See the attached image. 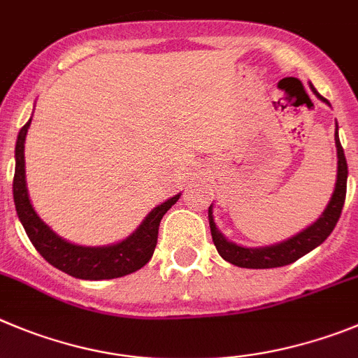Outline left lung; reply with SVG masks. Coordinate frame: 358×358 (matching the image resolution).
<instances>
[{"label": "left lung", "instance_id": "8db88e82", "mask_svg": "<svg viewBox=\"0 0 358 358\" xmlns=\"http://www.w3.org/2000/svg\"><path fill=\"white\" fill-rule=\"evenodd\" d=\"M314 90V88H313ZM317 97L321 101L329 104V101L321 97L316 90H314ZM336 147H337V181L336 188H334L332 199H330L329 206L324 208L323 215L314 222L313 225H309L307 229H303L301 232H298L293 238L282 241V243L270 245V247H259V248H248L241 247V245H236L232 241H229L222 232L216 229L215 218H213V204L209 206V227H211V236L213 243H215L216 250L225 261H229L231 264L239 268H252V270H264V268H278L286 266L291 262L298 261L300 257H303L306 254H309L310 250H314L316 247H320L324 239L329 238L330 232L336 227L337 220H339L341 211H343L344 199H346V181H348V163H346V157H344L343 145L339 142V134H337V122H336Z\"/></svg>", "mask_w": 358, "mask_h": 358}]
</instances>
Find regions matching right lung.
Returning <instances> with one entry per match:
<instances>
[{
  "label": "right lung",
  "mask_w": 358,
  "mask_h": 358,
  "mask_svg": "<svg viewBox=\"0 0 358 358\" xmlns=\"http://www.w3.org/2000/svg\"><path fill=\"white\" fill-rule=\"evenodd\" d=\"M29 124L31 119L21 127L15 143L14 202L22 227L38 254L64 273L83 280L124 277L145 266L156 248L159 222L163 215L179 201L181 193L154 208L140 224V227L119 243L108 247H81V245L69 243L42 222L29 202L24 170V140Z\"/></svg>",
  "instance_id": "obj_1"
}]
</instances>
